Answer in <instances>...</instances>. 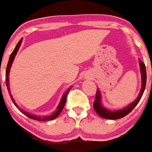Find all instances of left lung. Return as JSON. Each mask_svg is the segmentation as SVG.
Listing matches in <instances>:
<instances>
[{"label":"left lung","mask_w":152,"mask_h":152,"mask_svg":"<svg viewBox=\"0 0 152 152\" xmlns=\"http://www.w3.org/2000/svg\"><path fill=\"white\" fill-rule=\"evenodd\" d=\"M139 67H140V72H141V80H142V86L140 89V93L137 96V98L132 103H130L126 106L123 109L118 110H110L104 107L102 104V93L101 91L97 89L96 90V98L95 102L93 103V108L96 111V113L98 114L99 116L102 117L103 118L106 119H112V120H116V119L122 118L123 117L126 116L128 113L131 112L134 108L135 107L136 104L139 103L140 99L142 97V94L144 93L145 87H146V83H147V72H146V67L145 64L142 63L140 59H139Z\"/></svg>","instance_id":"8db88e82"}]
</instances>
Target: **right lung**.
Wrapping results in <instances>:
<instances>
[{"label": "right lung", "mask_w": 152, "mask_h": 152, "mask_svg": "<svg viewBox=\"0 0 152 152\" xmlns=\"http://www.w3.org/2000/svg\"><path fill=\"white\" fill-rule=\"evenodd\" d=\"M22 42V39L18 42V43L17 44V46L15 47V48H14L13 51L11 53V55H10V59H9V62H8L7 67H6V72H5L6 79H5V84H6V86H7L8 91H9V93H10V97H11V99H12V101H13L14 105H15L18 109H19V110L21 111V112H22V113H24L25 115H26L28 118H30L31 119H34V120H37V121H50V120H53V119L56 118L57 117L59 116V114H60V113H61V111L63 110V109H64V105H65V103H66V101H67V93H68V92L71 90L72 87L69 88H68V89H67V90L66 91L64 94H63L61 100H60V102H59V105L57 106V110H56L52 114L49 115V116H37V115H34V114H32V113H28V112H26V111H23L22 109H20V108L18 107V105L17 104V103L15 102V101H14V99H13V97L12 96V95H11V93H10V84H9V83H10L9 75H10L11 66H12V64H13V60H14V58H15V56H16L18 51L19 48H20V47H21Z\"/></svg>", "instance_id": "obj_1"}]
</instances>
